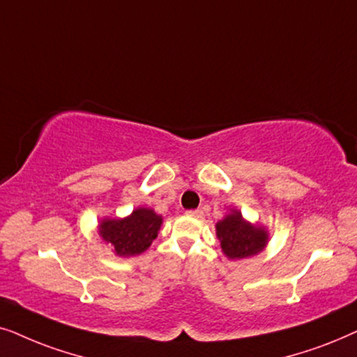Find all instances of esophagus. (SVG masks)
I'll return each mask as SVG.
<instances>
[{"instance_id": "1", "label": "esophagus", "mask_w": 357, "mask_h": 357, "mask_svg": "<svg viewBox=\"0 0 357 357\" xmlns=\"http://www.w3.org/2000/svg\"><path fill=\"white\" fill-rule=\"evenodd\" d=\"M186 213L192 218H202V215H204V212L201 211V208H196V211H188Z\"/></svg>"}]
</instances>
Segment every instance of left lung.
<instances>
[{"mask_svg":"<svg viewBox=\"0 0 357 357\" xmlns=\"http://www.w3.org/2000/svg\"><path fill=\"white\" fill-rule=\"evenodd\" d=\"M215 234L222 253L228 259H243L258 255L269 241L268 228L248 222L238 208H231L215 223Z\"/></svg>","mask_w":357,"mask_h":357,"instance_id":"8db88e82","label":"left lung"}]
</instances>
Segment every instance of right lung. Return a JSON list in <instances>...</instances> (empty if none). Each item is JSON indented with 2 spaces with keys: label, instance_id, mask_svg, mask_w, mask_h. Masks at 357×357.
I'll return each mask as SVG.
<instances>
[{
  "label": "right lung",
  "instance_id": "obj_1",
  "mask_svg": "<svg viewBox=\"0 0 357 357\" xmlns=\"http://www.w3.org/2000/svg\"><path fill=\"white\" fill-rule=\"evenodd\" d=\"M163 223L153 208L137 207L127 217H104L98 223V235L121 258L139 256L150 248Z\"/></svg>",
  "mask_w": 357,
  "mask_h": 357
}]
</instances>
